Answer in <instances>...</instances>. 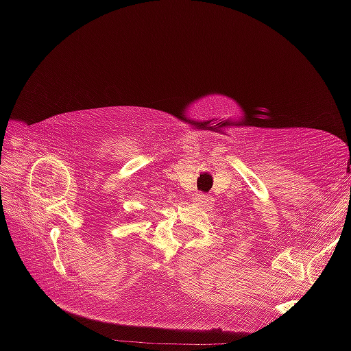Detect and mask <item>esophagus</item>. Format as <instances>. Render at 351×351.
Segmentation results:
<instances>
[{"label": "esophagus", "instance_id": "esophagus-1", "mask_svg": "<svg viewBox=\"0 0 351 351\" xmlns=\"http://www.w3.org/2000/svg\"><path fill=\"white\" fill-rule=\"evenodd\" d=\"M193 204H196V206L199 208H211L213 206V198L209 195H196L195 198H193Z\"/></svg>", "mask_w": 351, "mask_h": 351}]
</instances>
